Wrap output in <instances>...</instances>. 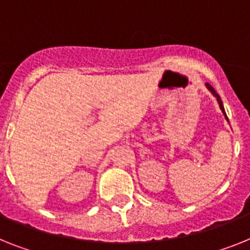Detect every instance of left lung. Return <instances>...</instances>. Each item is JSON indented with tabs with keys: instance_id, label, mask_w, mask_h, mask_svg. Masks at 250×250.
<instances>
[{
	"instance_id": "8db88e82",
	"label": "left lung",
	"mask_w": 250,
	"mask_h": 250,
	"mask_svg": "<svg viewBox=\"0 0 250 250\" xmlns=\"http://www.w3.org/2000/svg\"><path fill=\"white\" fill-rule=\"evenodd\" d=\"M206 86H207V87H208V90H209V91H211V93H212L213 95H215L216 98H217V102H219V105H220V108H221L222 113H224V114H225V118L228 119V121H229V118H228V117H226L225 109H224V105H222V102H221V99H220V95H219V94H217V93H216V91H215V89H213L212 86L209 85V83H206Z\"/></svg>"
}]
</instances>
